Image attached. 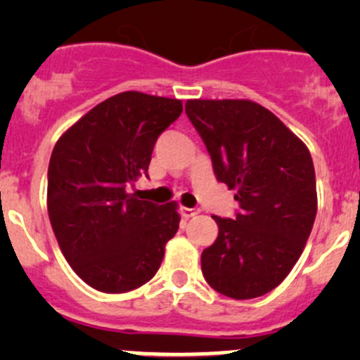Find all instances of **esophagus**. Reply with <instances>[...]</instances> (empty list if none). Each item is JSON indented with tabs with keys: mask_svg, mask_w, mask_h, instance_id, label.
<instances>
[{
	"mask_svg": "<svg viewBox=\"0 0 360 360\" xmlns=\"http://www.w3.org/2000/svg\"><path fill=\"white\" fill-rule=\"evenodd\" d=\"M181 214L184 217H193L197 214H200V209H188V207H181Z\"/></svg>",
	"mask_w": 360,
	"mask_h": 360,
	"instance_id": "34e87169",
	"label": "esophagus"
}]
</instances>
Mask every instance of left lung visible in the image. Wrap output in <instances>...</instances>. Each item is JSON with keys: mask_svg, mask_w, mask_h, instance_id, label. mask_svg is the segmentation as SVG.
Segmentation results:
<instances>
[{"mask_svg": "<svg viewBox=\"0 0 360 360\" xmlns=\"http://www.w3.org/2000/svg\"><path fill=\"white\" fill-rule=\"evenodd\" d=\"M186 115L205 143L217 181L237 190L233 219L202 252L214 291L252 300L277 288L303 252L317 214L310 151L277 116L245 99H190Z\"/></svg>", "mask_w": 360, "mask_h": 360, "instance_id": "left-lung-1", "label": "left lung"}]
</instances>
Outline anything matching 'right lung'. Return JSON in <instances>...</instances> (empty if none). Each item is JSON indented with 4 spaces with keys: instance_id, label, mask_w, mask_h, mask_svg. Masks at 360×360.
I'll return each mask as SVG.
<instances>
[{
    "instance_id": "right-lung-1",
    "label": "right lung",
    "mask_w": 360,
    "mask_h": 360,
    "mask_svg": "<svg viewBox=\"0 0 360 360\" xmlns=\"http://www.w3.org/2000/svg\"><path fill=\"white\" fill-rule=\"evenodd\" d=\"M183 103L122 92L97 104L57 141L46 207L69 266L90 288L118 294L155 277L179 228L177 203L139 200L127 186L148 172L158 136Z\"/></svg>"
}]
</instances>
